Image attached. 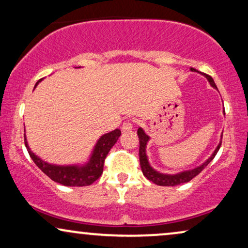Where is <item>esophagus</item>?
<instances>
[{
	"mask_svg": "<svg viewBox=\"0 0 248 248\" xmlns=\"http://www.w3.org/2000/svg\"><path fill=\"white\" fill-rule=\"evenodd\" d=\"M133 128V123L132 122H124L123 125H122V132H128Z\"/></svg>",
	"mask_w": 248,
	"mask_h": 248,
	"instance_id": "obj_1",
	"label": "esophagus"
}]
</instances>
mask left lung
Wrapping results in <instances>:
<instances>
[{
	"instance_id": "8db88e82",
	"label": "left lung",
	"mask_w": 248,
	"mask_h": 248,
	"mask_svg": "<svg viewBox=\"0 0 248 248\" xmlns=\"http://www.w3.org/2000/svg\"><path fill=\"white\" fill-rule=\"evenodd\" d=\"M191 71H193V72H199V71L193 69V67H191ZM203 76L208 79L210 84H211L215 89H218L216 86L215 81H213L211 77L208 76V74H203ZM138 137H139V140H140V150H139V152H140V165H141L142 172H143V175L149 179V181H151L152 183H155V184H157L159 186H175V185L183 184V183L189 182L192 178H194L196 175H199L200 172H201L203 169H204L206 166L212 161V159L216 157L217 152L219 151L220 145H221V141H220L218 147H217L216 150L213 151V154L210 155V157L206 159L202 165L198 166V167L189 169V170L177 172V174H164V172H160L155 170V168H152L150 162H149V159L147 155V144L148 142L150 141V137L145 133L142 127H139ZM221 139H222V135H221Z\"/></svg>"
}]
</instances>
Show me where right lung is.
Masks as SVG:
<instances>
[{
  "label": "right lung",
  "mask_w": 248,
  "mask_h": 248,
  "mask_svg": "<svg viewBox=\"0 0 248 248\" xmlns=\"http://www.w3.org/2000/svg\"><path fill=\"white\" fill-rule=\"evenodd\" d=\"M40 81L42 80H39L35 84V88ZM120 137L121 131L118 128L109 132V133L101 135L98 139L97 143L94 144L88 161L84 164L77 165H56L44 161L42 158H39L38 155L30 150L28 142H27L26 133L25 144L33 162L38 166L40 170L45 172L54 182L64 186H88L93 184L94 181H97L103 174L105 158Z\"/></svg>",
  "instance_id": "right-lung-1"
}]
</instances>
